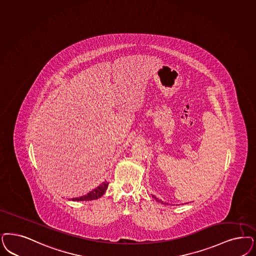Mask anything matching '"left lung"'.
<instances>
[{
  "label": "left lung",
  "mask_w": 256,
  "mask_h": 256,
  "mask_svg": "<svg viewBox=\"0 0 256 256\" xmlns=\"http://www.w3.org/2000/svg\"><path fill=\"white\" fill-rule=\"evenodd\" d=\"M156 200H157V198H156Z\"/></svg>",
  "instance_id": "left-lung-1"
}]
</instances>
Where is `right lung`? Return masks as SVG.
Returning <instances> with one entry per match:
<instances>
[{
	"label": "right lung",
	"mask_w": 256,
	"mask_h": 256,
	"mask_svg": "<svg viewBox=\"0 0 256 256\" xmlns=\"http://www.w3.org/2000/svg\"><path fill=\"white\" fill-rule=\"evenodd\" d=\"M108 186V182H103L102 184L98 186L94 190H92V192H90L87 194L83 196H80V198H74L72 200L74 202H88V200H97L100 196H102L103 194L106 192V188Z\"/></svg>",
	"instance_id": "add662e5"
}]
</instances>
